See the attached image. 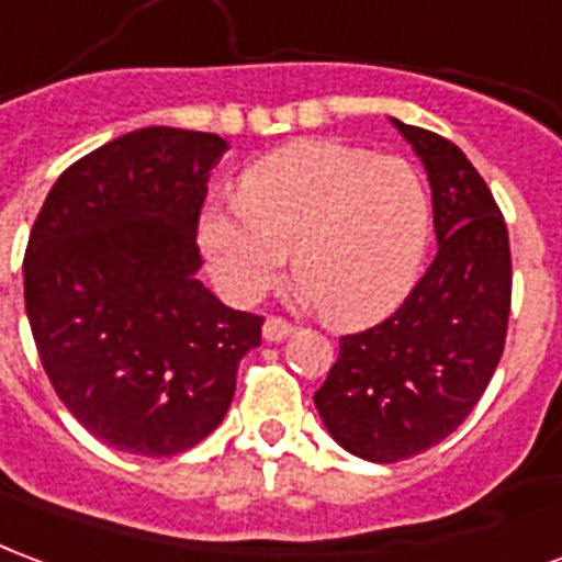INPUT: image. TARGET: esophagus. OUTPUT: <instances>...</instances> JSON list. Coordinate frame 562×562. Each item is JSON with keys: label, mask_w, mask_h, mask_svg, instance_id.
I'll use <instances>...</instances> for the list:
<instances>
[{"label": "esophagus", "mask_w": 562, "mask_h": 562, "mask_svg": "<svg viewBox=\"0 0 562 562\" xmlns=\"http://www.w3.org/2000/svg\"><path fill=\"white\" fill-rule=\"evenodd\" d=\"M292 322H285L280 315H270L268 322H265V327H261V334H265L268 342H282L285 336H292Z\"/></svg>", "instance_id": "obj_1"}]
</instances>
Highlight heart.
<instances>
[{
  "label": "heart",
  "mask_w": 562,
  "mask_h": 562,
  "mask_svg": "<svg viewBox=\"0 0 562 562\" xmlns=\"http://www.w3.org/2000/svg\"><path fill=\"white\" fill-rule=\"evenodd\" d=\"M431 240V196L402 157L303 139L249 166L240 202H211L199 223L220 292L249 303L294 280L334 324H366L411 292Z\"/></svg>",
  "instance_id": "obj_1"
}]
</instances>
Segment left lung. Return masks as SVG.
<instances>
[{"instance_id": "1", "label": "left lung", "mask_w": 562, "mask_h": 562, "mask_svg": "<svg viewBox=\"0 0 562 562\" xmlns=\"http://www.w3.org/2000/svg\"><path fill=\"white\" fill-rule=\"evenodd\" d=\"M429 172L438 256L396 313L339 336L315 393L336 443L366 461L419 456L459 429L501 363L513 303L509 235L459 145L393 122Z\"/></svg>"}]
</instances>
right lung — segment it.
Listing matches in <instances>:
<instances>
[{"instance_id": "1", "label": "right lung", "mask_w": 562, "mask_h": 562, "mask_svg": "<svg viewBox=\"0 0 562 562\" xmlns=\"http://www.w3.org/2000/svg\"><path fill=\"white\" fill-rule=\"evenodd\" d=\"M217 133L143 127L53 184L29 235L26 315L49 384L106 447L166 459L226 417L265 318L196 280Z\"/></svg>"}]
</instances>
